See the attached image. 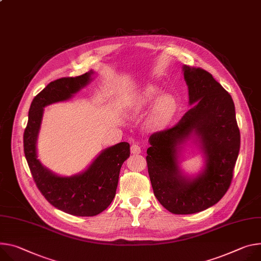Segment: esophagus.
Segmentation results:
<instances>
[{
	"mask_svg": "<svg viewBox=\"0 0 261 261\" xmlns=\"http://www.w3.org/2000/svg\"><path fill=\"white\" fill-rule=\"evenodd\" d=\"M131 153L132 154H140L141 153V148L137 144H133L131 146Z\"/></svg>",
	"mask_w": 261,
	"mask_h": 261,
	"instance_id": "obj_1",
	"label": "esophagus"
}]
</instances>
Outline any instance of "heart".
<instances>
[{
  "mask_svg": "<svg viewBox=\"0 0 261 261\" xmlns=\"http://www.w3.org/2000/svg\"><path fill=\"white\" fill-rule=\"evenodd\" d=\"M159 89L156 86H145L128 104V111L132 115L143 113L158 97ZM177 111V101L171 96L165 94L156 101L148 118V126L153 130H159L167 126Z\"/></svg>",
  "mask_w": 261,
  "mask_h": 261,
  "instance_id": "1",
  "label": "heart"
}]
</instances>
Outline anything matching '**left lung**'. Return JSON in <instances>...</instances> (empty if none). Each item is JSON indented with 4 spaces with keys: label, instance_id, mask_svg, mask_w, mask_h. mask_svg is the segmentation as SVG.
I'll return each mask as SVG.
<instances>
[{
    "label": "left lung",
    "instance_id": "1",
    "mask_svg": "<svg viewBox=\"0 0 261 261\" xmlns=\"http://www.w3.org/2000/svg\"><path fill=\"white\" fill-rule=\"evenodd\" d=\"M189 105H194L170 129L153 133L147 150L148 172L159 203L174 215H192L217 204L227 193L241 147L235 107L228 91L200 67L183 65ZM194 137L205 157L204 170L184 176L177 156Z\"/></svg>",
    "mask_w": 261,
    "mask_h": 261
}]
</instances>
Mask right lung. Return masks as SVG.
Returning a JSON list of instances; mask_svg holds the SVG:
<instances>
[{
	"label": "right lung",
	"instance_id": "1",
	"mask_svg": "<svg viewBox=\"0 0 261 261\" xmlns=\"http://www.w3.org/2000/svg\"><path fill=\"white\" fill-rule=\"evenodd\" d=\"M92 74L89 70L81 76L60 78L46 85L31 103L23 132V152L40 193L54 207L76 217L97 216L110 205L122 165L130 156V145L124 141L109 147L84 172L61 177L44 168L37 159L36 143L43 108L72 98L91 81Z\"/></svg>",
	"mask_w": 261,
	"mask_h": 261
}]
</instances>
